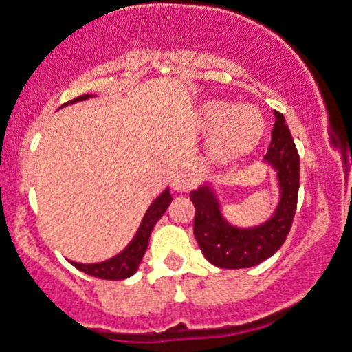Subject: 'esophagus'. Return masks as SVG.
I'll return each instance as SVG.
<instances>
[{
    "label": "esophagus",
    "instance_id": "esophagus-1",
    "mask_svg": "<svg viewBox=\"0 0 352 352\" xmlns=\"http://www.w3.org/2000/svg\"><path fill=\"white\" fill-rule=\"evenodd\" d=\"M192 186H195V179H192L189 173H175V175L172 177V187H173V191L177 192H187V191H191Z\"/></svg>",
    "mask_w": 352,
    "mask_h": 352
}]
</instances>
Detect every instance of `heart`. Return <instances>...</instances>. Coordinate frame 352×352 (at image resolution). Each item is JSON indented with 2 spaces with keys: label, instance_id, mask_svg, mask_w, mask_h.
Returning a JSON list of instances; mask_svg holds the SVG:
<instances>
[{
  "label": "heart",
  "instance_id": "obj_1",
  "mask_svg": "<svg viewBox=\"0 0 352 352\" xmlns=\"http://www.w3.org/2000/svg\"><path fill=\"white\" fill-rule=\"evenodd\" d=\"M201 128L210 137V153L219 163H229L252 153L264 137L265 121L252 104L232 106L228 100H210L199 111Z\"/></svg>",
  "mask_w": 352,
  "mask_h": 352
}]
</instances>
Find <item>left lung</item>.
I'll return each instance as SVG.
<instances>
[{"mask_svg": "<svg viewBox=\"0 0 352 352\" xmlns=\"http://www.w3.org/2000/svg\"><path fill=\"white\" fill-rule=\"evenodd\" d=\"M274 128L271 133L265 163L276 170L280 201L271 219L255 228H236L221 213V205L213 187L199 186L191 192L196 208L195 238L206 261L222 269L254 267L280 250L292 229L298 198V168L300 157L285 116L274 111Z\"/></svg>", "mask_w": 352, "mask_h": 352, "instance_id": "1", "label": "left lung"}]
</instances>
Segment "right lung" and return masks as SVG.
I'll use <instances>...</instances> for the list:
<instances>
[{
    "mask_svg": "<svg viewBox=\"0 0 352 352\" xmlns=\"http://www.w3.org/2000/svg\"><path fill=\"white\" fill-rule=\"evenodd\" d=\"M88 97H94V95H80V97L72 98V100L65 102L64 106L69 104H74V102L87 100ZM172 203V195H170V189H165L161 192L151 206L147 208L146 215H144L142 222L139 226V231L133 236V239L130 241V245L124 248L121 254L114 255L113 258L104 262H97V264H80V262H72L76 269H80L85 274H90L94 278H100V280H126L131 274H135V271L139 269V264L142 262L144 254L147 250V243H149V236L153 232L154 226L160 221L163 213L166 212L168 205Z\"/></svg>",
    "mask_w": 352,
    "mask_h": 352,
    "instance_id": "1",
    "label": "right lung"
}]
</instances>
